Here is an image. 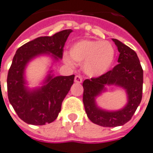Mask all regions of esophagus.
Listing matches in <instances>:
<instances>
[{
    "instance_id": "obj_1",
    "label": "esophagus",
    "mask_w": 153,
    "mask_h": 153,
    "mask_svg": "<svg viewBox=\"0 0 153 153\" xmlns=\"http://www.w3.org/2000/svg\"><path fill=\"white\" fill-rule=\"evenodd\" d=\"M82 81V79L80 75H76V76L74 77V82H76V83H81Z\"/></svg>"
}]
</instances>
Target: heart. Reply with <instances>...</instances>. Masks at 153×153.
I'll use <instances>...</instances> for the list:
<instances>
[{"instance_id": "heart-1", "label": "heart", "mask_w": 153, "mask_h": 153, "mask_svg": "<svg viewBox=\"0 0 153 153\" xmlns=\"http://www.w3.org/2000/svg\"><path fill=\"white\" fill-rule=\"evenodd\" d=\"M70 56L74 62H84L82 69L88 75L98 77L104 74L113 64L114 48L109 42L83 39L71 46ZM71 59L67 56L64 57L68 65L73 64Z\"/></svg>"}]
</instances>
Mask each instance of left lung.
Returning <instances> with one entry per match:
<instances>
[{"label": "left lung", "mask_w": 153, "mask_h": 153, "mask_svg": "<svg viewBox=\"0 0 153 153\" xmlns=\"http://www.w3.org/2000/svg\"><path fill=\"white\" fill-rule=\"evenodd\" d=\"M113 41L119 52L118 64L111 71L82 82V101L89 119L95 124L104 127L123 126L131 119L142 100L143 71L136 53L116 39ZM106 85H116L126 89L128 102L117 111H106L97 107L95 97Z\"/></svg>", "instance_id": "left-lung-1"}]
</instances>
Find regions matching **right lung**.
<instances>
[{
	"mask_svg": "<svg viewBox=\"0 0 153 153\" xmlns=\"http://www.w3.org/2000/svg\"><path fill=\"white\" fill-rule=\"evenodd\" d=\"M72 30H61L52 36H41L17 50L7 76L8 98L21 119L27 124L45 125L56 119L63 100L74 83V74L56 76L48 74L41 88L29 90L25 84L24 70L30 60L41 54L62 58L63 48Z\"/></svg>",
	"mask_w": 153,
	"mask_h": 153,
	"instance_id": "obj_1",
	"label": "right lung"
}]
</instances>
